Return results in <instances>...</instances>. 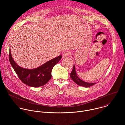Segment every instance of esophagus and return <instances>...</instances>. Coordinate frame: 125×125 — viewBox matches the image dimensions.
Here are the masks:
<instances>
[{
	"instance_id": "obj_1",
	"label": "esophagus",
	"mask_w": 125,
	"mask_h": 125,
	"mask_svg": "<svg viewBox=\"0 0 125 125\" xmlns=\"http://www.w3.org/2000/svg\"><path fill=\"white\" fill-rule=\"evenodd\" d=\"M70 54V52H69V51H66V52H64L63 53V55H62V56H63V58H67V57Z\"/></svg>"
}]
</instances>
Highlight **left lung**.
<instances>
[{"mask_svg": "<svg viewBox=\"0 0 125 125\" xmlns=\"http://www.w3.org/2000/svg\"><path fill=\"white\" fill-rule=\"evenodd\" d=\"M70 77L75 83H76L77 84L80 85V86H83L84 87H90L94 84H95V83H87L85 82L82 80H81L77 76L76 72V70H75V65H74L73 66V70L71 72L70 74Z\"/></svg>", "mask_w": 125, "mask_h": 125, "instance_id": "obj_1", "label": "left lung"}]
</instances>
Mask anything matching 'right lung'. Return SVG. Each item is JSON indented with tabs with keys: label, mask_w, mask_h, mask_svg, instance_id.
Here are the masks:
<instances>
[{
	"label": "right lung",
	"mask_w": 125,
	"mask_h": 125,
	"mask_svg": "<svg viewBox=\"0 0 125 125\" xmlns=\"http://www.w3.org/2000/svg\"><path fill=\"white\" fill-rule=\"evenodd\" d=\"M62 56L53 59L41 66L34 69H26L19 66L14 62L9 50V61L20 80L25 84L32 87H39L45 84L51 79V71L61 59Z\"/></svg>",
	"instance_id": "right-lung-1"
}]
</instances>
